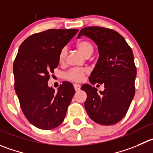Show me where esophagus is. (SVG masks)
Returning <instances> with one entry per match:
<instances>
[{"label":"esophagus","instance_id":"34e87169","mask_svg":"<svg viewBox=\"0 0 153 153\" xmlns=\"http://www.w3.org/2000/svg\"><path fill=\"white\" fill-rule=\"evenodd\" d=\"M80 85H79V84H74V88L75 91H79L80 89Z\"/></svg>","mask_w":153,"mask_h":153}]
</instances>
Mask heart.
<instances>
[{"label":"heart","instance_id":"heart-1","mask_svg":"<svg viewBox=\"0 0 153 153\" xmlns=\"http://www.w3.org/2000/svg\"><path fill=\"white\" fill-rule=\"evenodd\" d=\"M78 49L85 55L88 56H91L94 51V46L92 43L88 40H80L76 43ZM67 56V49L66 48H62L59 52L58 59H59V63L62 64L65 62V59ZM88 73V69L85 68H72L69 70L68 72L65 74V79L68 81L74 82H80L84 79L85 76Z\"/></svg>","mask_w":153,"mask_h":153}]
</instances>
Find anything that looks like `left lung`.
I'll use <instances>...</instances> for the list:
<instances>
[{
    "label": "left lung",
    "instance_id": "left-lung-1",
    "mask_svg": "<svg viewBox=\"0 0 153 153\" xmlns=\"http://www.w3.org/2000/svg\"><path fill=\"white\" fill-rule=\"evenodd\" d=\"M97 45L99 59L89 77L90 83L104 84V91L88 84L81 89L87 94L85 108L93 121L104 126L116 124L125 117L135 94L137 74L131 48L117 31L98 26L81 29Z\"/></svg>",
    "mask_w": 153,
    "mask_h": 153
}]
</instances>
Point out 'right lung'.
<instances>
[{
	"label": "right lung",
	"instance_id": "right-lung-1",
	"mask_svg": "<svg viewBox=\"0 0 153 153\" xmlns=\"http://www.w3.org/2000/svg\"><path fill=\"white\" fill-rule=\"evenodd\" d=\"M78 29H49L29 36L19 46L14 60L15 91L26 119L42 130L63 123L75 94L72 84L63 82L58 91L48 80L59 65V52Z\"/></svg>",
	"mask_w": 153,
	"mask_h": 153
}]
</instances>
